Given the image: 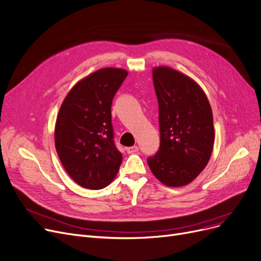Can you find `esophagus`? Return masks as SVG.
Listing matches in <instances>:
<instances>
[{
    "label": "esophagus",
    "mask_w": 261,
    "mask_h": 261,
    "mask_svg": "<svg viewBox=\"0 0 261 261\" xmlns=\"http://www.w3.org/2000/svg\"><path fill=\"white\" fill-rule=\"evenodd\" d=\"M138 146L137 145H134V146H129V147H126V152L128 153V154H133V153H136V152H138Z\"/></svg>",
    "instance_id": "34e87169"
}]
</instances>
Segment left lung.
I'll use <instances>...</instances> for the list:
<instances>
[{
    "label": "left lung",
    "instance_id": "8db88e82",
    "mask_svg": "<svg viewBox=\"0 0 261 261\" xmlns=\"http://www.w3.org/2000/svg\"><path fill=\"white\" fill-rule=\"evenodd\" d=\"M153 82L159 106L160 146L147 164L164 185L182 187L200 174L212 156L213 110L200 85L174 69L155 67Z\"/></svg>",
    "mask_w": 261,
    "mask_h": 261
}]
</instances>
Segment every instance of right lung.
I'll list each match as a JSON object with an SVG mask.
<instances>
[{"label":"right lung","instance_id":"add662e5","mask_svg":"<svg viewBox=\"0 0 261 261\" xmlns=\"http://www.w3.org/2000/svg\"><path fill=\"white\" fill-rule=\"evenodd\" d=\"M127 76L120 68H104L73 86L60 106L55 147L70 177L87 189H103L122 163L114 142L113 98Z\"/></svg>","mask_w":261,"mask_h":261}]
</instances>
